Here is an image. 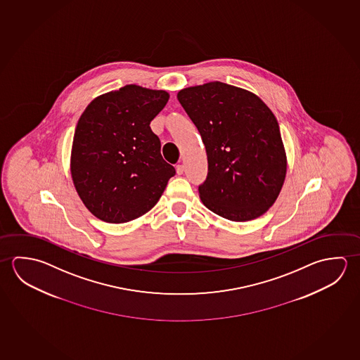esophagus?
Returning a JSON list of instances; mask_svg holds the SVG:
<instances>
[{
  "instance_id": "34e87169",
  "label": "esophagus",
  "mask_w": 360,
  "mask_h": 360,
  "mask_svg": "<svg viewBox=\"0 0 360 360\" xmlns=\"http://www.w3.org/2000/svg\"><path fill=\"white\" fill-rule=\"evenodd\" d=\"M184 171H185V167H184V165H177V166H176L177 175H183Z\"/></svg>"
}]
</instances>
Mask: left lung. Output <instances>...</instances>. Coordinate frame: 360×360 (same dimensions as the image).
Instances as JSON below:
<instances>
[{
    "label": "left lung",
    "instance_id": "1",
    "mask_svg": "<svg viewBox=\"0 0 360 360\" xmlns=\"http://www.w3.org/2000/svg\"><path fill=\"white\" fill-rule=\"evenodd\" d=\"M177 99L200 132L207 177L199 195L232 221L269 210L285 183L287 158L280 126L261 98L221 82L184 88Z\"/></svg>",
    "mask_w": 360,
    "mask_h": 360
}]
</instances>
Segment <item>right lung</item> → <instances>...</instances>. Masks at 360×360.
Masks as SVG:
<instances>
[{
    "mask_svg": "<svg viewBox=\"0 0 360 360\" xmlns=\"http://www.w3.org/2000/svg\"><path fill=\"white\" fill-rule=\"evenodd\" d=\"M169 98L166 91L128 84L94 98L82 113L70 172L78 195L98 219L121 224L140 218L175 175L150 127Z\"/></svg>",
    "mask_w": 360,
    "mask_h": 360,
    "instance_id": "obj_1",
    "label": "right lung"
}]
</instances>
